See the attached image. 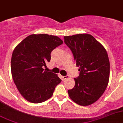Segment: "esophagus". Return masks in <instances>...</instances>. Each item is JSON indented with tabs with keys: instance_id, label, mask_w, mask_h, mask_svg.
<instances>
[{
	"instance_id": "1",
	"label": "esophagus",
	"mask_w": 123,
	"mask_h": 123,
	"mask_svg": "<svg viewBox=\"0 0 123 123\" xmlns=\"http://www.w3.org/2000/svg\"><path fill=\"white\" fill-rule=\"evenodd\" d=\"M62 79V80H67V79L69 78V76L68 75H67V76H61Z\"/></svg>"
}]
</instances>
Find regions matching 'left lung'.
I'll list each match as a JSON object with an SVG mask.
<instances>
[{
	"label": "left lung",
	"mask_w": 123,
	"mask_h": 123,
	"mask_svg": "<svg viewBox=\"0 0 123 123\" xmlns=\"http://www.w3.org/2000/svg\"><path fill=\"white\" fill-rule=\"evenodd\" d=\"M70 49L80 76L74 78L73 89L68 90L70 98L78 105L86 106L98 100L106 89L110 76V62L103 45L90 34L64 37Z\"/></svg>",
	"instance_id": "8db88e82"
}]
</instances>
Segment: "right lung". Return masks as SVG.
Instances as JSON below:
<instances>
[{
    "label": "right lung",
    "mask_w": 123,
    "mask_h": 123,
    "mask_svg": "<svg viewBox=\"0 0 123 123\" xmlns=\"http://www.w3.org/2000/svg\"><path fill=\"white\" fill-rule=\"evenodd\" d=\"M63 41L57 36L33 34L14 49L11 60L12 78L20 95L32 103H40L52 96L61 82L57 74L44 70L50 53Z\"/></svg>",
    "instance_id": "add662e5"
}]
</instances>
